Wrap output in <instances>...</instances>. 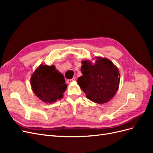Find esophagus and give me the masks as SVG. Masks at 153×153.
Wrapping results in <instances>:
<instances>
[{
	"instance_id": "esophagus-1",
	"label": "esophagus",
	"mask_w": 153,
	"mask_h": 153,
	"mask_svg": "<svg viewBox=\"0 0 153 153\" xmlns=\"http://www.w3.org/2000/svg\"><path fill=\"white\" fill-rule=\"evenodd\" d=\"M75 78H72V79H69V80H67V83H68V84H71V83L73 82H74V81H75Z\"/></svg>"
}]
</instances>
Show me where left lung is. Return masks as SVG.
<instances>
[{
  "label": "left lung",
  "instance_id": "8db88e82",
  "mask_svg": "<svg viewBox=\"0 0 153 153\" xmlns=\"http://www.w3.org/2000/svg\"><path fill=\"white\" fill-rule=\"evenodd\" d=\"M95 63L82 61V76L77 83L92 102L103 104L112 99L118 90L120 74L118 68L107 58L96 57Z\"/></svg>",
  "mask_w": 153,
  "mask_h": 153
}]
</instances>
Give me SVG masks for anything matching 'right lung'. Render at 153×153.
Returning a JSON list of instances; mask_svg holds the SVG:
<instances>
[{"label": "right lung", "instance_id": "obj_1", "mask_svg": "<svg viewBox=\"0 0 153 153\" xmlns=\"http://www.w3.org/2000/svg\"><path fill=\"white\" fill-rule=\"evenodd\" d=\"M30 80L34 94L47 103H52L61 99L67 88L64 76L54 65L41 64L32 73Z\"/></svg>", "mask_w": 153, "mask_h": 153}]
</instances>
